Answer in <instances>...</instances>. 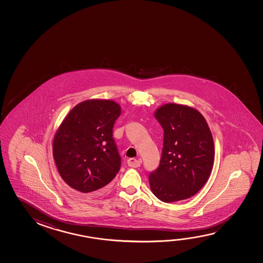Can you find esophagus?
Segmentation results:
<instances>
[{"mask_svg": "<svg viewBox=\"0 0 263 263\" xmlns=\"http://www.w3.org/2000/svg\"><path fill=\"white\" fill-rule=\"evenodd\" d=\"M141 164V160L137 159H127V165L132 168H138L140 167Z\"/></svg>", "mask_w": 263, "mask_h": 263, "instance_id": "obj_1", "label": "esophagus"}]
</instances>
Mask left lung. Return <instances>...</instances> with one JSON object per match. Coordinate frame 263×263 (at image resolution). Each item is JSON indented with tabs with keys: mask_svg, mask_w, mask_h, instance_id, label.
Here are the masks:
<instances>
[{
	"mask_svg": "<svg viewBox=\"0 0 263 263\" xmlns=\"http://www.w3.org/2000/svg\"><path fill=\"white\" fill-rule=\"evenodd\" d=\"M164 131L158 168L148 176L152 193L164 202L192 197L205 184L215 159L211 131L194 108L164 104L155 112Z\"/></svg>",
	"mask_w": 263,
	"mask_h": 263,
	"instance_id": "8db88e82",
	"label": "left lung"
}]
</instances>
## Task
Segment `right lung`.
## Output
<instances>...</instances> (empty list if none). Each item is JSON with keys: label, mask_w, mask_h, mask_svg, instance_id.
Returning a JSON list of instances; mask_svg holds the SVG:
<instances>
[{"label": "right lung", "mask_w": 263, "mask_h": 263, "mask_svg": "<svg viewBox=\"0 0 263 263\" xmlns=\"http://www.w3.org/2000/svg\"><path fill=\"white\" fill-rule=\"evenodd\" d=\"M121 107L110 100H88L71 109L57 131L53 157L63 181L84 194H97L112 181L121 157L112 138Z\"/></svg>", "instance_id": "add662e5"}]
</instances>
